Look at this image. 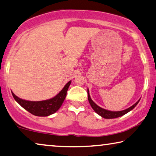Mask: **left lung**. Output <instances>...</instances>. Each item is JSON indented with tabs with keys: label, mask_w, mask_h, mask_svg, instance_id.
Returning a JSON list of instances; mask_svg holds the SVG:
<instances>
[{
	"label": "left lung",
	"mask_w": 156,
	"mask_h": 156,
	"mask_svg": "<svg viewBox=\"0 0 156 156\" xmlns=\"http://www.w3.org/2000/svg\"><path fill=\"white\" fill-rule=\"evenodd\" d=\"M87 95H88V100H89V102L91 105L92 108H93L95 112H96L97 114H99V115H101L102 118H107V119H111V118H118L120 116H122L123 115L126 114L127 113H128L129 111H130L131 110H132L135 106L137 105V104L139 103V100L136 102L134 105H132V106H130L129 108L125 109V110L123 111H107L106 109H104L101 107H99V106H97L96 104L93 101L91 98H90V94H89V90H87Z\"/></svg>",
	"instance_id": "left-lung-1"
}]
</instances>
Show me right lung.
<instances>
[{
	"label": "right lung",
	"mask_w": 156,
	"mask_h": 156,
	"mask_svg": "<svg viewBox=\"0 0 156 156\" xmlns=\"http://www.w3.org/2000/svg\"><path fill=\"white\" fill-rule=\"evenodd\" d=\"M71 83V81L70 80L68 83H66V85L64 86L59 94L48 100L39 101H27L19 98L12 92V94L15 101L31 114L36 116H48L53 114L61 107L66 96L67 90L69 89Z\"/></svg>",
	"instance_id": "obj_1"
}]
</instances>
